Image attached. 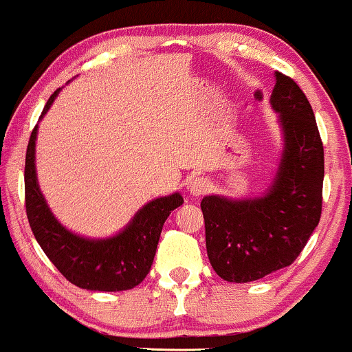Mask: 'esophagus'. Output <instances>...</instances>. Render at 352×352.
Here are the masks:
<instances>
[{
    "label": "esophagus",
    "mask_w": 352,
    "mask_h": 352,
    "mask_svg": "<svg viewBox=\"0 0 352 352\" xmlns=\"http://www.w3.org/2000/svg\"><path fill=\"white\" fill-rule=\"evenodd\" d=\"M187 188H188L190 195L201 197L210 190V182L207 179H204V177H195V179H192L188 182Z\"/></svg>",
    "instance_id": "obj_1"
}]
</instances>
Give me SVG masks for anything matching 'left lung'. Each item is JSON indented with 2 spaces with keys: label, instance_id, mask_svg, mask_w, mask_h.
I'll use <instances>...</instances> for the list:
<instances>
[{
  "label": "left lung",
  "instance_id": "8db88e82",
  "mask_svg": "<svg viewBox=\"0 0 352 352\" xmlns=\"http://www.w3.org/2000/svg\"><path fill=\"white\" fill-rule=\"evenodd\" d=\"M272 107L280 114L285 151L265 197L201 200L208 260L220 278L260 280L300 256L322 210L324 148L309 100L289 76L276 71Z\"/></svg>",
  "mask_w": 352,
  "mask_h": 352
}]
</instances>
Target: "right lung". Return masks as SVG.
Listing matches in <instances>:
<instances>
[{"label": "right lung", "mask_w": 352, "mask_h": 352, "mask_svg": "<svg viewBox=\"0 0 352 352\" xmlns=\"http://www.w3.org/2000/svg\"><path fill=\"white\" fill-rule=\"evenodd\" d=\"M59 89L44 106L51 107ZM38 125L28 142L24 165V201L33 235L51 263L72 285L91 292H124L144 281L155 256L160 232L175 208L184 204L180 193L148 201L119 235L87 240L66 230L56 220L36 179L34 147Z\"/></svg>", "instance_id": "right-lung-1"}]
</instances>
